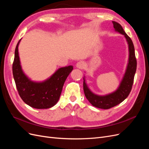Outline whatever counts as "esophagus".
I'll use <instances>...</instances> for the list:
<instances>
[{"mask_svg": "<svg viewBox=\"0 0 149 149\" xmlns=\"http://www.w3.org/2000/svg\"><path fill=\"white\" fill-rule=\"evenodd\" d=\"M76 66L79 69H83L85 66V63L84 61H78L76 64Z\"/></svg>", "mask_w": 149, "mask_h": 149, "instance_id": "esophagus-1", "label": "esophagus"}]
</instances>
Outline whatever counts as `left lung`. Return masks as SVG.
<instances>
[{
	"label": "left lung",
	"instance_id": "obj_1",
	"mask_svg": "<svg viewBox=\"0 0 149 149\" xmlns=\"http://www.w3.org/2000/svg\"><path fill=\"white\" fill-rule=\"evenodd\" d=\"M112 24L116 31L124 36L128 44L129 58L127 68L119 87L115 91L106 95H97L93 93L83 78V89L85 96L91 104L100 109H107L116 106L125 100L131 91L134 78L137 68V60L135 55V49L132 40L125 33L122 26L118 22L113 21Z\"/></svg>",
	"mask_w": 149,
	"mask_h": 149
}]
</instances>
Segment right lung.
Instances as JSON below:
<instances>
[{"instance_id":"1","label":"right lung","mask_w":149,"mask_h":149,"mask_svg":"<svg viewBox=\"0 0 149 149\" xmlns=\"http://www.w3.org/2000/svg\"><path fill=\"white\" fill-rule=\"evenodd\" d=\"M18 42L12 65L13 76L17 91L26 104L35 109H48L59 100L63 86L68 76L73 70V66L60 68L50 77L43 81H33L26 76L22 68L19 55Z\"/></svg>"}]
</instances>
